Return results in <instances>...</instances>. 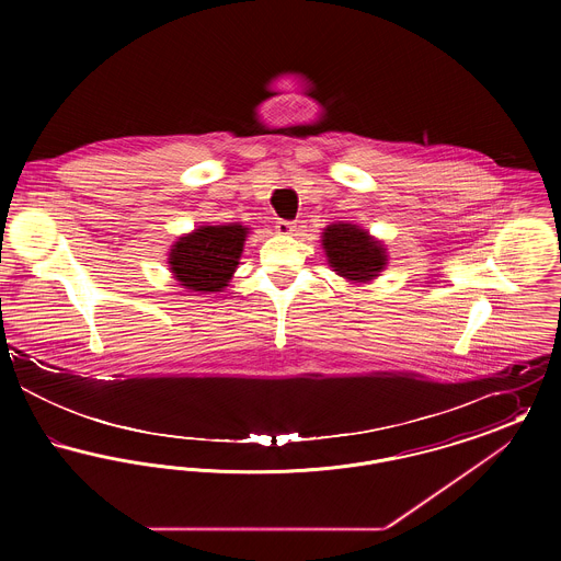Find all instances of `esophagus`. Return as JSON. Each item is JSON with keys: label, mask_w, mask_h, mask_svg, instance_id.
<instances>
[{"label": "esophagus", "mask_w": 561, "mask_h": 561, "mask_svg": "<svg viewBox=\"0 0 561 561\" xmlns=\"http://www.w3.org/2000/svg\"><path fill=\"white\" fill-rule=\"evenodd\" d=\"M275 231L279 233V236H288V233H293L294 231V222L293 220H284V218H279L277 222H275Z\"/></svg>", "instance_id": "34e87169"}]
</instances>
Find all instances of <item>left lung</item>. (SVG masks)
Returning <instances> with one entry per match:
<instances>
[{
    "instance_id": "left-lung-1",
    "label": "left lung",
    "mask_w": 561,
    "mask_h": 561,
    "mask_svg": "<svg viewBox=\"0 0 561 561\" xmlns=\"http://www.w3.org/2000/svg\"><path fill=\"white\" fill-rule=\"evenodd\" d=\"M323 248L330 261V267L353 282H368L376 277L385 263L387 254L380 241L373 240L368 231L357 229L355 225L339 222L330 225L323 231Z\"/></svg>"
}]
</instances>
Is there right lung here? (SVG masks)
Segmentation results:
<instances>
[{
	"instance_id": "right-lung-1",
	"label": "right lung",
	"mask_w": 561,
	"mask_h": 561,
	"mask_svg": "<svg viewBox=\"0 0 561 561\" xmlns=\"http://www.w3.org/2000/svg\"><path fill=\"white\" fill-rule=\"evenodd\" d=\"M248 229L241 225L199 227L176 241L170 268L191 293H220L238 267Z\"/></svg>"
}]
</instances>
